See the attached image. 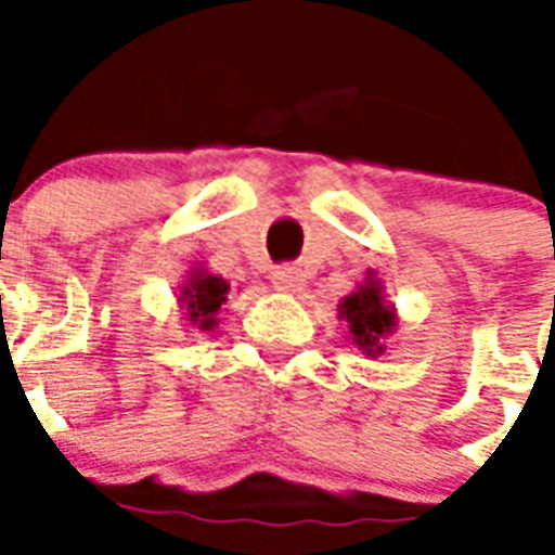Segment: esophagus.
Masks as SVG:
<instances>
[{"label": "esophagus", "mask_w": 555, "mask_h": 555, "mask_svg": "<svg viewBox=\"0 0 555 555\" xmlns=\"http://www.w3.org/2000/svg\"><path fill=\"white\" fill-rule=\"evenodd\" d=\"M305 285V273L294 264H282V268L273 270V287L276 291H285V294H294Z\"/></svg>", "instance_id": "obj_1"}]
</instances>
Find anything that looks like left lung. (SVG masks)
Masks as SVG:
<instances>
[{
    "instance_id": "8db88e82",
    "label": "left lung",
    "mask_w": 555,
    "mask_h": 555,
    "mask_svg": "<svg viewBox=\"0 0 555 555\" xmlns=\"http://www.w3.org/2000/svg\"><path fill=\"white\" fill-rule=\"evenodd\" d=\"M339 317L348 322L354 346L363 348V354L379 357L386 351L383 339L395 331L397 313L395 305H386L383 299V287L374 273H369L363 285L339 302Z\"/></svg>"
}]
</instances>
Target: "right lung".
Wrapping results in <instances>:
<instances>
[{"label":"right lung","instance_id":"right-lung-1","mask_svg":"<svg viewBox=\"0 0 555 555\" xmlns=\"http://www.w3.org/2000/svg\"><path fill=\"white\" fill-rule=\"evenodd\" d=\"M227 285L221 276H212L204 268H195L186 279V285L181 287V294H178V302L186 311V320L201 331L216 328V313L218 308L227 302Z\"/></svg>","mask_w":555,"mask_h":555}]
</instances>
